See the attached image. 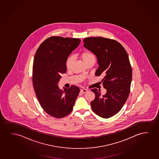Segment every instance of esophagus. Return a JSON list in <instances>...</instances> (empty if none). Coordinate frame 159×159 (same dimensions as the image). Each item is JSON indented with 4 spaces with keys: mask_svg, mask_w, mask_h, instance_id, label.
<instances>
[{
    "mask_svg": "<svg viewBox=\"0 0 159 159\" xmlns=\"http://www.w3.org/2000/svg\"><path fill=\"white\" fill-rule=\"evenodd\" d=\"M88 90L85 89H81L80 90V92H81V93H82V94H84V93H85L86 92H87Z\"/></svg>",
    "mask_w": 159,
    "mask_h": 159,
    "instance_id": "1",
    "label": "esophagus"
}]
</instances>
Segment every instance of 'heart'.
<instances>
[{
    "mask_svg": "<svg viewBox=\"0 0 159 159\" xmlns=\"http://www.w3.org/2000/svg\"><path fill=\"white\" fill-rule=\"evenodd\" d=\"M81 58L85 64L89 63L90 61H95V58L94 55L89 51L83 52V53L81 54ZM73 61H74V57L72 56H69L67 58L66 61V67L69 69L71 67Z\"/></svg>",
    "mask_w": 159,
    "mask_h": 159,
    "instance_id": "1",
    "label": "heart"
}]
</instances>
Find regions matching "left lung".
Instances as JSON below:
<instances>
[{"label":"left lung","instance_id":"8db88e82","mask_svg":"<svg viewBox=\"0 0 159 159\" xmlns=\"http://www.w3.org/2000/svg\"><path fill=\"white\" fill-rule=\"evenodd\" d=\"M83 46L97 58L96 76L102 75V85L106 93L93 89L95 97L90 102L92 110L98 116L108 118L118 113L128 99L132 81V69L129 56L120 43L102 37L87 38Z\"/></svg>","mask_w":159,"mask_h":159}]
</instances>
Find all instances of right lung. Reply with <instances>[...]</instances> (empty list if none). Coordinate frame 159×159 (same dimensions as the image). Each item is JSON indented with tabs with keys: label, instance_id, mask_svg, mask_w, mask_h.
Here are the masks:
<instances>
[{
	"label": "right lung",
	"instance_id": "obj_1",
	"mask_svg": "<svg viewBox=\"0 0 159 159\" xmlns=\"http://www.w3.org/2000/svg\"><path fill=\"white\" fill-rule=\"evenodd\" d=\"M79 39L52 36L43 42L34 59L33 82L37 98L45 112L61 118L73 109L80 89L72 85L64 90L59 87L61 74L66 71L68 57L80 45Z\"/></svg>",
	"mask_w": 159,
	"mask_h": 159
}]
</instances>
